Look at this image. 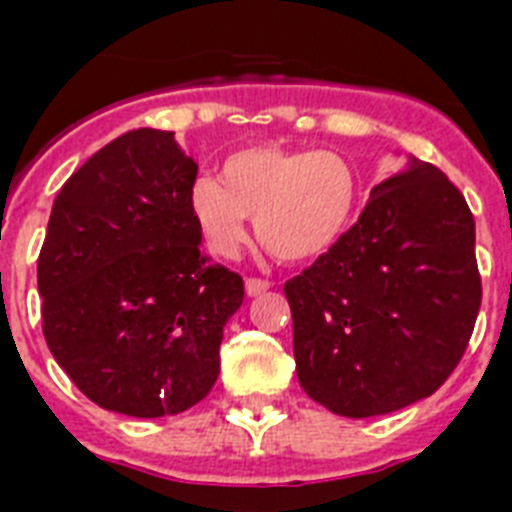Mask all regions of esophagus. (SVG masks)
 <instances>
[{"instance_id":"esophagus-1","label":"esophagus","mask_w":512,"mask_h":512,"mask_svg":"<svg viewBox=\"0 0 512 512\" xmlns=\"http://www.w3.org/2000/svg\"><path fill=\"white\" fill-rule=\"evenodd\" d=\"M270 288V281H262V278H247L244 281V291H247V296H260V293H265Z\"/></svg>"}]
</instances>
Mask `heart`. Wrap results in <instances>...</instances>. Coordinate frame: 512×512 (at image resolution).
I'll return each instance as SVG.
<instances>
[{"label":"heart","mask_w":512,"mask_h":512,"mask_svg":"<svg viewBox=\"0 0 512 512\" xmlns=\"http://www.w3.org/2000/svg\"><path fill=\"white\" fill-rule=\"evenodd\" d=\"M361 195L353 162L340 151L244 146L221 164L219 182L201 177L190 188V216L208 252L237 257L247 242L244 219L283 262L324 255L345 234Z\"/></svg>","instance_id":"obj_1"}]
</instances>
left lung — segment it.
Masks as SVG:
<instances>
[{
    "instance_id": "8db88e82",
    "label": "left lung",
    "mask_w": 512,
    "mask_h": 512,
    "mask_svg": "<svg viewBox=\"0 0 512 512\" xmlns=\"http://www.w3.org/2000/svg\"><path fill=\"white\" fill-rule=\"evenodd\" d=\"M283 291L306 394L342 417L402 410L451 376L474 332V216L438 167L410 159Z\"/></svg>"
}]
</instances>
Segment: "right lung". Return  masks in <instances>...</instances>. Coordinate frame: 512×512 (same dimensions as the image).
<instances>
[{
  "instance_id": "add662e5",
  "label": "right lung",
  "mask_w": 512,
  "mask_h": 512,
  "mask_svg": "<svg viewBox=\"0 0 512 512\" xmlns=\"http://www.w3.org/2000/svg\"><path fill=\"white\" fill-rule=\"evenodd\" d=\"M198 164L175 133L128 131L59 190L38 257L43 337L84 397L128 417L201 402L244 283L201 252Z\"/></svg>"
}]
</instances>
